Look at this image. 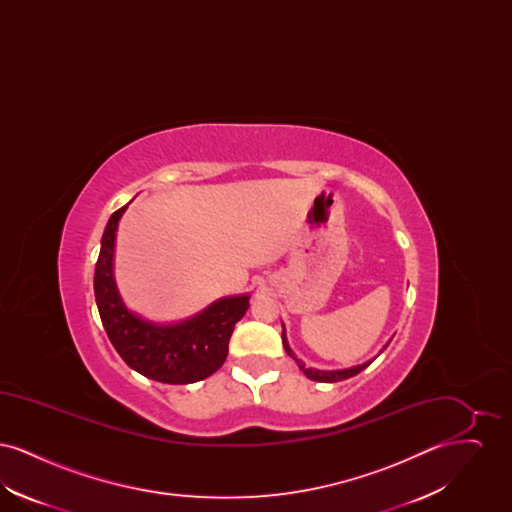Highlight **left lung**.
Listing matches in <instances>:
<instances>
[{
	"mask_svg": "<svg viewBox=\"0 0 512 512\" xmlns=\"http://www.w3.org/2000/svg\"><path fill=\"white\" fill-rule=\"evenodd\" d=\"M282 343H284L286 353H288L293 361L297 363V366L303 370V374H305L309 380H315V382H326V384H330V382H341V380H347V378L359 374L361 370H365L366 366L372 363V361H366L363 365L351 366V368H343V370H318V368H309V366H305V363H303L301 359H297V357L293 355L292 347H290V343H288L286 326H284V324H282Z\"/></svg>",
	"mask_w": 512,
	"mask_h": 512,
	"instance_id": "1",
	"label": "left lung"
}]
</instances>
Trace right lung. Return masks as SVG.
I'll return each instance as SVG.
<instances>
[{
	"label": "right lung",
	"mask_w": 512,
	"mask_h": 512,
	"mask_svg": "<svg viewBox=\"0 0 512 512\" xmlns=\"http://www.w3.org/2000/svg\"><path fill=\"white\" fill-rule=\"evenodd\" d=\"M128 205L111 215L101 236L94 293L103 328L132 370L163 384H194L226 361L234 326L249 309V293L222 297L194 317L171 324L130 311L115 282L117 230Z\"/></svg>",
	"instance_id": "right-lung-1"
}]
</instances>
